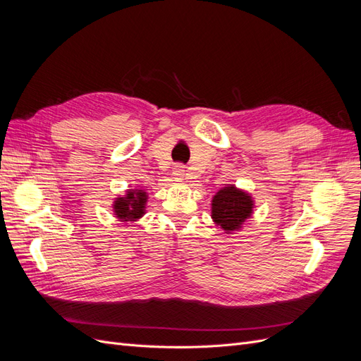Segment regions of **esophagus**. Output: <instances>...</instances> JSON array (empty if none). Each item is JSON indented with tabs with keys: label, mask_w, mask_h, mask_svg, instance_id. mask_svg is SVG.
<instances>
[{
	"label": "esophagus",
	"mask_w": 361,
	"mask_h": 361,
	"mask_svg": "<svg viewBox=\"0 0 361 361\" xmlns=\"http://www.w3.org/2000/svg\"><path fill=\"white\" fill-rule=\"evenodd\" d=\"M173 176H174V179L182 180L185 176V166H182V164H176L173 169Z\"/></svg>",
	"instance_id": "obj_1"
}]
</instances>
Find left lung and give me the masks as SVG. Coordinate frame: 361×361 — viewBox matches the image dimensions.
I'll use <instances>...</instances> for the list:
<instances>
[{"mask_svg": "<svg viewBox=\"0 0 361 361\" xmlns=\"http://www.w3.org/2000/svg\"><path fill=\"white\" fill-rule=\"evenodd\" d=\"M255 202L251 195L235 185H227L212 197V220L226 233L241 231L247 218L253 214Z\"/></svg>", "mask_w": 361, "mask_h": 361, "instance_id": "8db88e82", "label": "left lung"}]
</instances>
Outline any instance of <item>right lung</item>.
<instances>
[{
  "label": "right lung",
  "instance_id": "add662e5",
  "mask_svg": "<svg viewBox=\"0 0 361 361\" xmlns=\"http://www.w3.org/2000/svg\"><path fill=\"white\" fill-rule=\"evenodd\" d=\"M147 192L143 190H128L123 197L114 200V215L120 221H137L146 212Z\"/></svg>",
  "mask_w": 361,
  "mask_h": 361
}]
</instances>
